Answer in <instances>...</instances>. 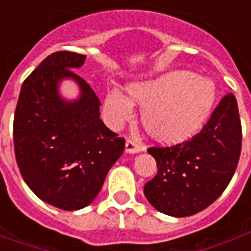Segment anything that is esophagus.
I'll use <instances>...</instances> for the list:
<instances>
[{
    "label": "esophagus",
    "mask_w": 251,
    "mask_h": 251,
    "mask_svg": "<svg viewBox=\"0 0 251 251\" xmlns=\"http://www.w3.org/2000/svg\"><path fill=\"white\" fill-rule=\"evenodd\" d=\"M125 152L126 153H138L141 152V147L136 144L134 141H131V140H127L125 144Z\"/></svg>",
    "instance_id": "1"
}]
</instances>
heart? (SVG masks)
Instances as JSON below:
<instances>
[{"mask_svg": "<svg viewBox=\"0 0 251 251\" xmlns=\"http://www.w3.org/2000/svg\"><path fill=\"white\" fill-rule=\"evenodd\" d=\"M127 97L109 90L104 94L103 115L118 129L141 106V124L152 140L161 144L181 142L199 131L214 109L216 88L208 77L187 70H175L154 79L126 86Z\"/></svg>", "mask_w": 251, "mask_h": 251, "instance_id": "1", "label": "heart"}]
</instances>
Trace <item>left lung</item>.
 <instances>
[{"label": "left lung", "instance_id": "1", "mask_svg": "<svg viewBox=\"0 0 251 251\" xmlns=\"http://www.w3.org/2000/svg\"><path fill=\"white\" fill-rule=\"evenodd\" d=\"M242 147L235 97L227 94L199 134L171 148H149L157 175L144 187L148 201L165 215H194L212 204L230 183Z\"/></svg>", "mask_w": 251, "mask_h": 251}]
</instances>
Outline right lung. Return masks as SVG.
Returning <instances> with one entry per match:
<instances>
[{
	"label": "right lung",
	"mask_w": 251,
	"mask_h": 251,
	"mask_svg": "<svg viewBox=\"0 0 251 251\" xmlns=\"http://www.w3.org/2000/svg\"><path fill=\"white\" fill-rule=\"evenodd\" d=\"M86 55L60 51L47 56L23 83L14 113V153L23 179L37 198L60 210L93 201L121 157L125 140L99 118L98 97L72 70ZM72 80L79 97L67 100L60 83Z\"/></svg>",
	"instance_id": "1"
}]
</instances>
